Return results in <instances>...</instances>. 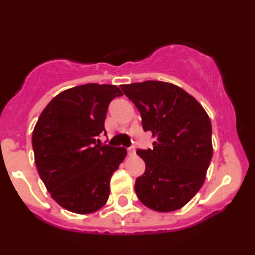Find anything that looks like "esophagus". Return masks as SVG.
Here are the masks:
<instances>
[{
	"label": "esophagus",
	"mask_w": 255,
	"mask_h": 255,
	"mask_svg": "<svg viewBox=\"0 0 255 255\" xmlns=\"http://www.w3.org/2000/svg\"><path fill=\"white\" fill-rule=\"evenodd\" d=\"M127 151H128V154H129V155L134 154V148H133V147H129V148L127 149Z\"/></svg>",
	"instance_id": "obj_1"
}]
</instances>
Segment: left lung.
<instances>
[{"label":"left lung","mask_w":255,"mask_h":255,"mask_svg":"<svg viewBox=\"0 0 255 255\" xmlns=\"http://www.w3.org/2000/svg\"><path fill=\"white\" fill-rule=\"evenodd\" d=\"M121 88L140 112L143 130L156 138L153 149L137 150L145 163L134 184L137 196L155 211L180 209L203 186L213 156L207 113L174 84L144 81Z\"/></svg>","instance_id":"8db88e82"}]
</instances>
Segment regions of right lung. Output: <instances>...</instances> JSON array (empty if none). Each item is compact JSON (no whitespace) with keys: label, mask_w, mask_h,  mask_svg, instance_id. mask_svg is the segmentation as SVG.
Instances as JSON below:
<instances>
[{"label":"right lung","mask_w":255,"mask_h":255,"mask_svg":"<svg viewBox=\"0 0 255 255\" xmlns=\"http://www.w3.org/2000/svg\"><path fill=\"white\" fill-rule=\"evenodd\" d=\"M123 92L116 85L89 83L61 92L40 114L32 131L39 176L51 197L75 214L102 208L113 173L124 161V147L101 145L110 103Z\"/></svg>","instance_id":"add662e5"}]
</instances>
